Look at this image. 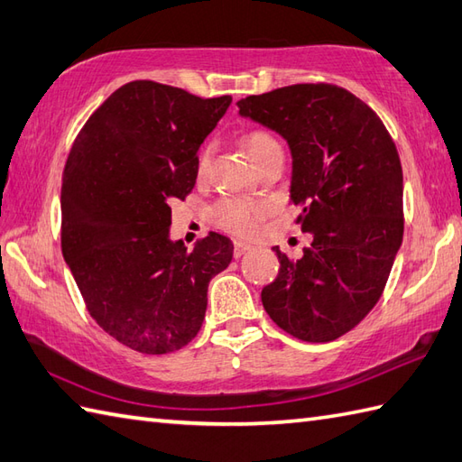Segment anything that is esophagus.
Wrapping results in <instances>:
<instances>
[{"mask_svg": "<svg viewBox=\"0 0 462 462\" xmlns=\"http://www.w3.org/2000/svg\"><path fill=\"white\" fill-rule=\"evenodd\" d=\"M249 251H253V245H249V243H243V241H235V247H233L235 259L243 257V254H245V253H249Z\"/></svg>", "mask_w": 462, "mask_h": 462, "instance_id": "obj_1", "label": "esophagus"}]
</instances>
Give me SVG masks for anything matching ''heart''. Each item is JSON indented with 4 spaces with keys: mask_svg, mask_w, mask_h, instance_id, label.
Masks as SVG:
<instances>
[{
    "mask_svg": "<svg viewBox=\"0 0 462 462\" xmlns=\"http://www.w3.org/2000/svg\"><path fill=\"white\" fill-rule=\"evenodd\" d=\"M243 148L247 152L251 162L254 163L259 162L264 153H269L271 150L281 148V146L271 134H266L263 130H254L243 138ZM208 163H209V148L203 150V153L199 156V163H198L199 173L208 170ZM263 215H264L263 203L243 199V198H223L213 208L215 223H217L219 227L237 235H251L257 231Z\"/></svg>",
    "mask_w": 462,
    "mask_h": 462,
    "instance_id": "heart-1",
    "label": "heart"
}]
</instances>
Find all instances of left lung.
I'll return each instance as SVG.
<instances>
[{"instance_id":"8db88e82","label":"left lung","mask_w":462,"mask_h":462,"mask_svg":"<svg viewBox=\"0 0 462 462\" xmlns=\"http://www.w3.org/2000/svg\"><path fill=\"white\" fill-rule=\"evenodd\" d=\"M237 106L289 144L296 221L312 237L300 259L273 249L281 271L261 292L264 310L299 340H336L374 309L402 247L397 148L375 112L334 85L276 88Z\"/></svg>"}]
</instances>
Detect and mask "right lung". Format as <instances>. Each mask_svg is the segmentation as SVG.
I'll return each instance as SVG.
<instances>
[{"label": "right lung", "instance_id": "1", "mask_svg": "<svg viewBox=\"0 0 462 462\" xmlns=\"http://www.w3.org/2000/svg\"><path fill=\"white\" fill-rule=\"evenodd\" d=\"M231 97L199 98L153 80L120 87L70 148L60 186V247L90 316L142 354L189 344L208 286L233 259L209 233L188 251L170 239L173 199L196 186L198 150Z\"/></svg>", "mask_w": 462, "mask_h": 462}]
</instances>
